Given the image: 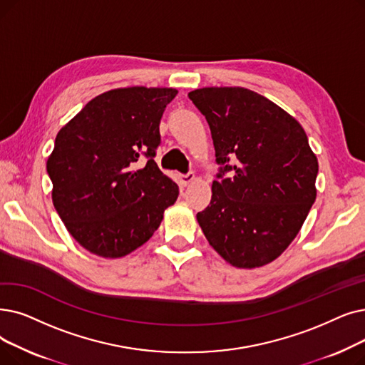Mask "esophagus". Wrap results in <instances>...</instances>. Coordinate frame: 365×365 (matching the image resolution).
<instances>
[{
    "mask_svg": "<svg viewBox=\"0 0 365 365\" xmlns=\"http://www.w3.org/2000/svg\"><path fill=\"white\" fill-rule=\"evenodd\" d=\"M194 180H195V174L192 171H189L186 174H182V176H180V182H182L183 186L191 185Z\"/></svg>",
    "mask_w": 365,
    "mask_h": 365,
    "instance_id": "obj_1",
    "label": "esophagus"
}]
</instances>
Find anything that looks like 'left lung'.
<instances>
[{
	"mask_svg": "<svg viewBox=\"0 0 365 365\" xmlns=\"http://www.w3.org/2000/svg\"><path fill=\"white\" fill-rule=\"evenodd\" d=\"M187 97L209 122L222 165L210 204L197 215L205 239L237 268L270 264L292 243L316 200L318 158L303 126L246 88H201Z\"/></svg>",
	"mask_w": 365,
	"mask_h": 365,
	"instance_id": "left-lung-1",
	"label": "left lung"
}]
</instances>
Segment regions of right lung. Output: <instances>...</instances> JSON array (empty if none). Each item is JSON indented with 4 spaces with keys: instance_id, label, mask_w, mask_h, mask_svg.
Returning a JSON list of instances; mask_svg holds the SVG:
<instances>
[{
    "instance_id": "right-lung-1",
    "label": "right lung",
    "mask_w": 365,
    "mask_h": 365,
    "mask_svg": "<svg viewBox=\"0 0 365 365\" xmlns=\"http://www.w3.org/2000/svg\"><path fill=\"white\" fill-rule=\"evenodd\" d=\"M173 88H119L91 100L59 130L47 160L52 201L74 240L122 258L145 245L179 186L158 168L160 122Z\"/></svg>"
}]
</instances>
